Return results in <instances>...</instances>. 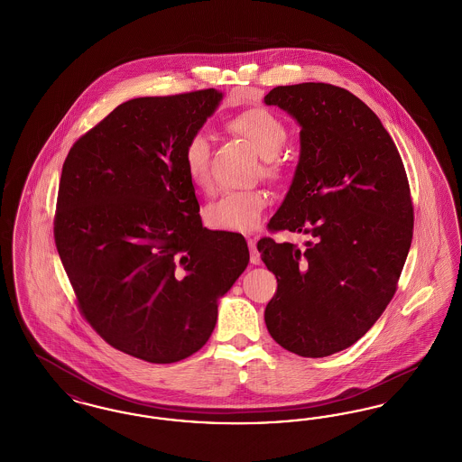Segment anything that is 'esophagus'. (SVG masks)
<instances>
[{"mask_svg":"<svg viewBox=\"0 0 462 462\" xmlns=\"http://www.w3.org/2000/svg\"><path fill=\"white\" fill-rule=\"evenodd\" d=\"M247 245H249V253H251V263H262V256H260V253L256 249V239H247Z\"/></svg>","mask_w":462,"mask_h":462,"instance_id":"esophagus-1","label":"esophagus"}]
</instances>
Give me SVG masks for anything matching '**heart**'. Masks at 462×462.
<instances>
[{
  "mask_svg": "<svg viewBox=\"0 0 462 462\" xmlns=\"http://www.w3.org/2000/svg\"><path fill=\"white\" fill-rule=\"evenodd\" d=\"M226 128L245 138L262 157V175L268 180H282L286 159L281 149L287 140L286 125L270 110L251 107L232 116ZM183 164L190 181L204 192L211 190V147L204 133H194L183 147ZM268 196L260 189L228 190L204 209V220L217 230L251 232L262 221Z\"/></svg>",
  "mask_w": 462,
  "mask_h": 462,
  "instance_id": "b5f03b06",
  "label": "heart"
}]
</instances>
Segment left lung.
<instances>
[{
	"label": "left lung",
	"instance_id": "left-lung-1",
	"mask_svg": "<svg viewBox=\"0 0 462 462\" xmlns=\"http://www.w3.org/2000/svg\"><path fill=\"white\" fill-rule=\"evenodd\" d=\"M264 104L301 128L296 173L268 228L313 237L305 249L258 242L277 277L264 322L282 348L320 358L352 346L392 301L412 242L411 189L390 133L348 89L277 87Z\"/></svg>",
	"mask_w": 462,
	"mask_h": 462
}]
</instances>
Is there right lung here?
I'll return each instance as SVG.
<instances>
[{"label": "right lung", "instance_id": "1", "mask_svg": "<svg viewBox=\"0 0 462 462\" xmlns=\"http://www.w3.org/2000/svg\"><path fill=\"white\" fill-rule=\"evenodd\" d=\"M221 98L209 88L128 100L62 166L53 234L78 307L110 346L151 364L206 345L249 263L241 234L202 226L183 164Z\"/></svg>", "mask_w": 462, "mask_h": 462}]
</instances>
